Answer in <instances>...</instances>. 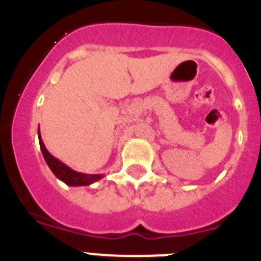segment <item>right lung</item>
Wrapping results in <instances>:
<instances>
[{"mask_svg":"<svg viewBox=\"0 0 261 261\" xmlns=\"http://www.w3.org/2000/svg\"><path fill=\"white\" fill-rule=\"evenodd\" d=\"M39 136V144H40L41 153L44 156L45 162H47L48 167L50 168V171L55 174V176L57 179H60L61 181H64L65 184L71 187H80V186H90V184L95 183V181L100 180L105 175L103 174H95V175H89V174H82V172L74 171L73 168H70L69 166H66L65 163H62L61 161H59L57 158L52 155L49 151L47 150L44 142L40 137V130L38 132Z\"/></svg>","mask_w":261,"mask_h":261,"instance_id":"add662e5","label":"right lung"}]
</instances>
